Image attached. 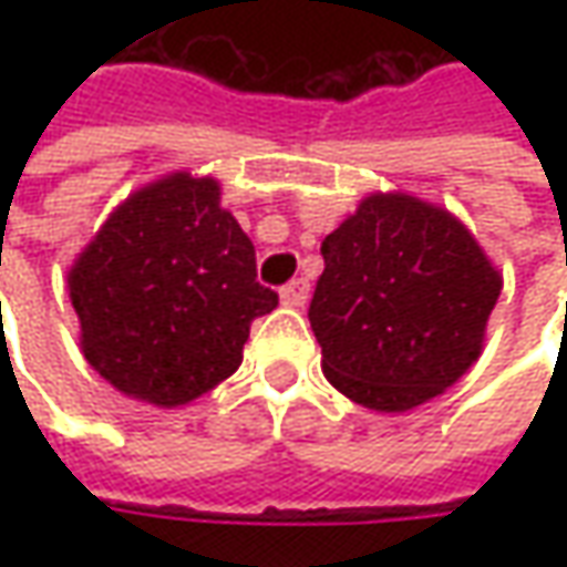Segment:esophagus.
Listing matches in <instances>:
<instances>
[{
  "label": "esophagus",
  "instance_id": "obj_1",
  "mask_svg": "<svg viewBox=\"0 0 567 567\" xmlns=\"http://www.w3.org/2000/svg\"><path fill=\"white\" fill-rule=\"evenodd\" d=\"M306 299H309V280H302V277H296V280H290V284L280 290V302H284V306L299 309V306H306Z\"/></svg>",
  "mask_w": 567,
  "mask_h": 567
}]
</instances>
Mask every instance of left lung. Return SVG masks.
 <instances>
[{
  "label": "left lung",
  "instance_id": "left-lung-1",
  "mask_svg": "<svg viewBox=\"0 0 567 567\" xmlns=\"http://www.w3.org/2000/svg\"><path fill=\"white\" fill-rule=\"evenodd\" d=\"M321 255L309 321L324 375L350 401L403 413L480 360L502 274L445 207L375 192Z\"/></svg>",
  "mask_w": 567,
  "mask_h": 567
}]
</instances>
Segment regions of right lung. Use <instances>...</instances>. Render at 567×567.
<instances>
[{
  "instance_id": "right-lung-1",
  "label": "right lung",
  "mask_w": 567,
  "mask_h": 567,
  "mask_svg": "<svg viewBox=\"0 0 567 567\" xmlns=\"http://www.w3.org/2000/svg\"><path fill=\"white\" fill-rule=\"evenodd\" d=\"M81 353L116 391L183 406L229 379L277 293L210 176L169 173L132 192L69 271Z\"/></svg>"
}]
</instances>
